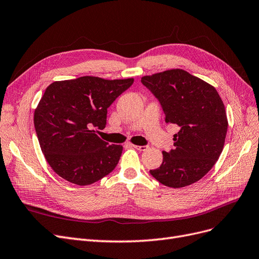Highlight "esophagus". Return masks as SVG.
<instances>
[{
	"label": "esophagus",
	"instance_id": "1",
	"mask_svg": "<svg viewBox=\"0 0 259 259\" xmlns=\"http://www.w3.org/2000/svg\"><path fill=\"white\" fill-rule=\"evenodd\" d=\"M133 148H135L138 151H146L148 149L147 146H135V144H132Z\"/></svg>",
	"mask_w": 259,
	"mask_h": 259
}]
</instances>
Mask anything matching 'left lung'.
Wrapping results in <instances>:
<instances>
[{
    "instance_id": "1",
    "label": "left lung",
    "mask_w": 259,
    "mask_h": 259,
    "mask_svg": "<svg viewBox=\"0 0 259 259\" xmlns=\"http://www.w3.org/2000/svg\"><path fill=\"white\" fill-rule=\"evenodd\" d=\"M141 82L160 102L165 122L180 127L174 149L162 152V163L150 170L152 177L171 188L200 181L218 160L229 125L218 91L182 69L142 76Z\"/></svg>"
}]
</instances>
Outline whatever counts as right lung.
I'll return each instance as SVG.
<instances>
[{"label":"right lung","mask_w":259,"mask_h":259,"mask_svg":"<svg viewBox=\"0 0 259 259\" xmlns=\"http://www.w3.org/2000/svg\"><path fill=\"white\" fill-rule=\"evenodd\" d=\"M133 82L134 78L81 76L48 86L34 124L41 151L60 178L87 186L116 168L123 147L108 146L92 128L105 127L107 108Z\"/></svg>","instance_id":"obj_1"}]
</instances>
